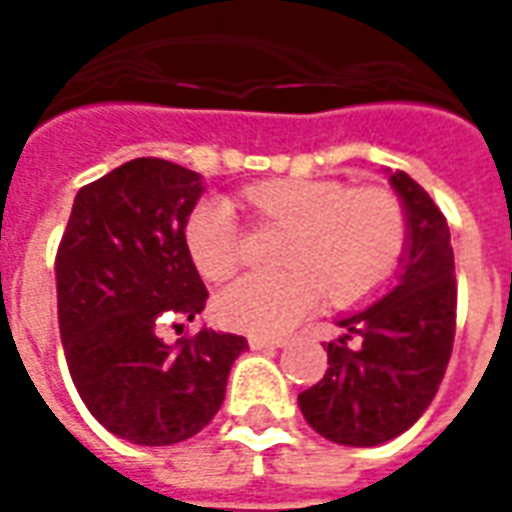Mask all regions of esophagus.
<instances>
[{
  "mask_svg": "<svg viewBox=\"0 0 512 512\" xmlns=\"http://www.w3.org/2000/svg\"><path fill=\"white\" fill-rule=\"evenodd\" d=\"M288 343L285 337H260V334H252L249 337V348L252 351H266V348H282V345Z\"/></svg>",
  "mask_w": 512,
  "mask_h": 512,
  "instance_id": "obj_1",
  "label": "esophagus"
}]
</instances>
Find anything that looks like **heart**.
<instances>
[{"label":"heart","mask_w":512,"mask_h":512,"mask_svg":"<svg viewBox=\"0 0 512 512\" xmlns=\"http://www.w3.org/2000/svg\"><path fill=\"white\" fill-rule=\"evenodd\" d=\"M246 202L290 230L282 249L288 268L235 279L219 293L216 315L238 332H290L321 304L326 290L337 304L365 299L395 274L406 252V208L386 189L285 178L246 189ZM186 249L205 279L230 277L241 260L233 208L224 200L200 202L186 222Z\"/></svg>","instance_id":"heart-1"}]
</instances>
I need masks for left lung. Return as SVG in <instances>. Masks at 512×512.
Masks as SVG:
<instances>
[{
	"label": "left lung",
	"mask_w": 512,
	"mask_h": 512,
	"mask_svg": "<svg viewBox=\"0 0 512 512\" xmlns=\"http://www.w3.org/2000/svg\"><path fill=\"white\" fill-rule=\"evenodd\" d=\"M406 208L408 244L395 285L343 315L326 376L299 395L312 430L345 447H376L417 422L439 392L455 340V257L439 205L406 172L389 175Z\"/></svg>",
	"instance_id": "8db88e82"
}]
</instances>
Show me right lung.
Returning a JSON list of instances; mask_svg holds the SVG:
<instances>
[{"label": "right lung", "instance_id": "obj_1", "mask_svg": "<svg viewBox=\"0 0 512 512\" xmlns=\"http://www.w3.org/2000/svg\"><path fill=\"white\" fill-rule=\"evenodd\" d=\"M202 178L164 158H134L87 183L57 249V315L84 406L131 444L167 447L200 433L222 406L238 334L200 329L167 345L158 329L205 310L186 249Z\"/></svg>", "mask_w": 512, "mask_h": 512}]
</instances>
